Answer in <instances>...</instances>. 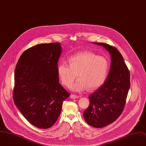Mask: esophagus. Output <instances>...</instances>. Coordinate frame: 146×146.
<instances>
[{
  "label": "esophagus",
  "instance_id": "obj_1",
  "mask_svg": "<svg viewBox=\"0 0 146 146\" xmlns=\"http://www.w3.org/2000/svg\"><path fill=\"white\" fill-rule=\"evenodd\" d=\"M71 98H72V99H76V98H79V96H76V95H74V94H71Z\"/></svg>",
  "mask_w": 146,
  "mask_h": 146
}]
</instances>
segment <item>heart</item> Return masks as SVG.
<instances>
[{"instance_id":"heart-1","label":"heart","mask_w":146,"mask_h":146,"mask_svg":"<svg viewBox=\"0 0 146 146\" xmlns=\"http://www.w3.org/2000/svg\"><path fill=\"white\" fill-rule=\"evenodd\" d=\"M68 65L62 63L57 66V74L62 83L72 90L80 92L87 88L89 91L97 89L105 82L109 71V62L105 57L90 52H82L70 56Z\"/></svg>"}]
</instances>
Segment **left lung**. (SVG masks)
<instances>
[{"label": "left lung", "mask_w": 146, "mask_h": 146, "mask_svg": "<svg viewBox=\"0 0 146 146\" xmlns=\"http://www.w3.org/2000/svg\"><path fill=\"white\" fill-rule=\"evenodd\" d=\"M111 57L109 72L105 83L89 96L90 105L83 112L89 125L102 128L114 122L121 114L130 88L129 70L117 48L101 42Z\"/></svg>", "instance_id": "1"}]
</instances>
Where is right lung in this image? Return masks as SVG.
<instances>
[{
    "label": "right lung",
    "mask_w": 146,
    "mask_h": 146,
    "mask_svg": "<svg viewBox=\"0 0 146 146\" xmlns=\"http://www.w3.org/2000/svg\"><path fill=\"white\" fill-rule=\"evenodd\" d=\"M62 52L59 42L38 44L26 50L15 67V105L38 128H49L56 122L70 95L59 82L57 68Z\"/></svg>",
    "instance_id": "right-lung-1"
}]
</instances>
